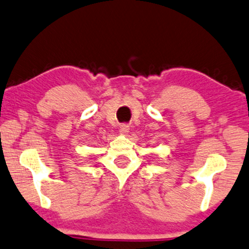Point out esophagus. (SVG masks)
Instances as JSON below:
<instances>
[{"label": "esophagus", "mask_w": 249, "mask_h": 249, "mask_svg": "<svg viewBox=\"0 0 249 249\" xmlns=\"http://www.w3.org/2000/svg\"><path fill=\"white\" fill-rule=\"evenodd\" d=\"M128 131H129V127H128V125H126V124H123V125H121V127H120V133L122 135H126L128 133Z\"/></svg>", "instance_id": "1"}]
</instances>
